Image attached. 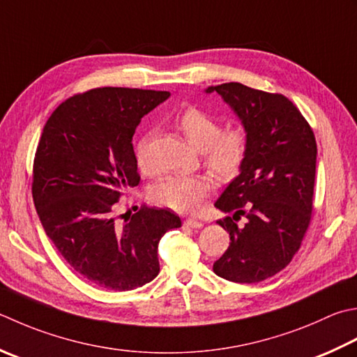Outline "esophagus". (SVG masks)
Here are the masks:
<instances>
[{"label": "esophagus", "instance_id": "esophagus-1", "mask_svg": "<svg viewBox=\"0 0 357 357\" xmlns=\"http://www.w3.org/2000/svg\"><path fill=\"white\" fill-rule=\"evenodd\" d=\"M184 225H185L187 227H192V229H199V227L204 226V225H202L201 221H198V220H193V218H188V220H185V221H184Z\"/></svg>", "mask_w": 357, "mask_h": 357}]
</instances>
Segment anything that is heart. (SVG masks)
<instances>
[{
  "instance_id": "b5f03b06",
  "label": "heart",
  "mask_w": 357,
  "mask_h": 357,
  "mask_svg": "<svg viewBox=\"0 0 357 357\" xmlns=\"http://www.w3.org/2000/svg\"><path fill=\"white\" fill-rule=\"evenodd\" d=\"M179 128L195 150L204 153L206 164L221 178H229L240 169L248 151V136L241 128L221 132L220 122L204 111L188 108L179 121ZM151 135H145L137 145V165L144 173H150L149 150ZM212 178L199 176H167L153 187V197L160 204L179 213H197L213 192Z\"/></svg>"
}]
</instances>
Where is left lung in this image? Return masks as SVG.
Returning a JSON list of instances; mask_svg holds the SVG:
<instances>
[{
    "label": "left lung",
    "instance_id": "left-lung-1",
    "mask_svg": "<svg viewBox=\"0 0 357 357\" xmlns=\"http://www.w3.org/2000/svg\"><path fill=\"white\" fill-rule=\"evenodd\" d=\"M220 96L248 136L240 174L215 207L227 216L229 248L213 272L235 283H257L286 268L298 250L312 212L317 145L308 122L282 94L243 83L204 89ZM247 218L244 225L238 221Z\"/></svg>",
    "mask_w": 357,
    "mask_h": 357
}]
</instances>
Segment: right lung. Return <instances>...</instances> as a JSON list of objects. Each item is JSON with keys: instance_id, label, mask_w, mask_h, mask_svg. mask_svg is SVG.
I'll return each instance as SVG.
<instances>
[{"instance_id": "add662e5", "label": "right lung", "mask_w": 357, "mask_h": 357, "mask_svg": "<svg viewBox=\"0 0 357 357\" xmlns=\"http://www.w3.org/2000/svg\"><path fill=\"white\" fill-rule=\"evenodd\" d=\"M169 91L97 88L54 111L33 160L32 197L46 235L75 272L102 288L131 291L159 274L158 244L181 218L142 207L114 218L121 193L139 184L132 135Z\"/></svg>"}]
</instances>
